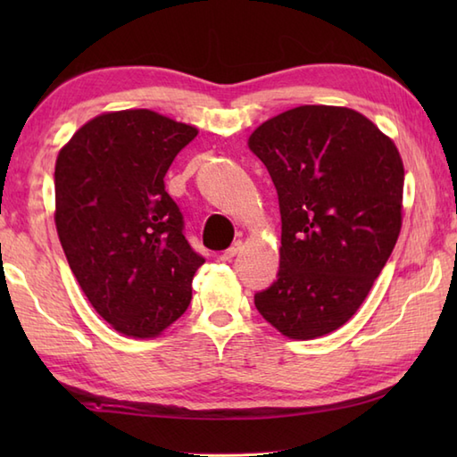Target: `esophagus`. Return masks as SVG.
<instances>
[{
	"mask_svg": "<svg viewBox=\"0 0 457 457\" xmlns=\"http://www.w3.org/2000/svg\"><path fill=\"white\" fill-rule=\"evenodd\" d=\"M239 249H241V241H236L234 245H231V247H228L226 251H223V253L220 255V259H221V261H229V259H234V257L239 253Z\"/></svg>",
	"mask_w": 457,
	"mask_h": 457,
	"instance_id": "obj_1",
	"label": "esophagus"
}]
</instances>
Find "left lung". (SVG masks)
<instances>
[{
  "label": "left lung",
  "instance_id": "obj_1",
  "mask_svg": "<svg viewBox=\"0 0 457 457\" xmlns=\"http://www.w3.org/2000/svg\"><path fill=\"white\" fill-rule=\"evenodd\" d=\"M249 149L273 179L283 223L277 280L255 306L287 337L326 336L357 312L393 253L401 154L365 115L336 105L277 115Z\"/></svg>",
  "mask_w": 457,
  "mask_h": 457
}]
</instances>
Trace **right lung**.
I'll return each instance as SVG.
<instances>
[{"mask_svg": "<svg viewBox=\"0 0 457 457\" xmlns=\"http://www.w3.org/2000/svg\"><path fill=\"white\" fill-rule=\"evenodd\" d=\"M196 128L149 110L94 118L58 153L56 231L72 273L105 322L159 336L190 304L204 265L164 174Z\"/></svg>", "mask_w": 457, "mask_h": 457, "instance_id": "1", "label": "right lung"}]
</instances>
